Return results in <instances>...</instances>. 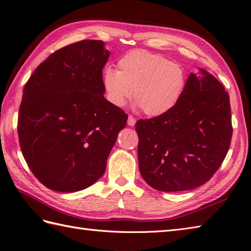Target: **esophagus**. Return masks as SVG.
<instances>
[{"instance_id": "34e87169", "label": "esophagus", "mask_w": 251, "mask_h": 251, "mask_svg": "<svg viewBox=\"0 0 251 251\" xmlns=\"http://www.w3.org/2000/svg\"><path fill=\"white\" fill-rule=\"evenodd\" d=\"M135 124H136V120H135V118H134L132 115L128 116V117H127V126H135Z\"/></svg>"}]
</instances>
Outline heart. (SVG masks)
Here are the masks:
<instances>
[{
    "mask_svg": "<svg viewBox=\"0 0 251 251\" xmlns=\"http://www.w3.org/2000/svg\"><path fill=\"white\" fill-rule=\"evenodd\" d=\"M118 69L104 68L101 82L107 100L115 107L132 96L136 108L149 116H161L176 107L187 83L181 65L147 50H133L118 60Z\"/></svg>",
    "mask_w": 251,
    "mask_h": 251,
    "instance_id": "heart-1",
    "label": "heart"
}]
</instances>
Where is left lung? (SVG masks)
<instances>
[{"instance_id":"8db88e82","label":"left lung","mask_w":251,"mask_h":251,"mask_svg":"<svg viewBox=\"0 0 251 251\" xmlns=\"http://www.w3.org/2000/svg\"><path fill=\"white\" fill-rule=\"evenodd\" d=\"M230 111L229 95L214 75L204 69L189 74L176 107L136 123L144 181L160 192L188 191L207 182L229 150Z\"/></svg>"}]
</instances>
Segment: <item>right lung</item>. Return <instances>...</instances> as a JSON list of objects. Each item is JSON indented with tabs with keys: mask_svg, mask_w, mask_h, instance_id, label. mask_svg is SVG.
<instances>
[{
	"mask_svg": "<svg viewBox=\"0 0 251 251\" xmlns=\"http://www.w3.org/2000/svg\"><path fill=\"white\" fill-rule=\"evenodd\" d=\"M110 51L85 40L55 51L24 88L18 133L23 156L41 183L59 193L92 185L127 115L105 100L102 69Z\"/></svg>",
	"mask_w": 251,
	"mask_h": 251,
	"instance_id": "right-lung-1",
	"label": "right lung"
}]
</instances>
